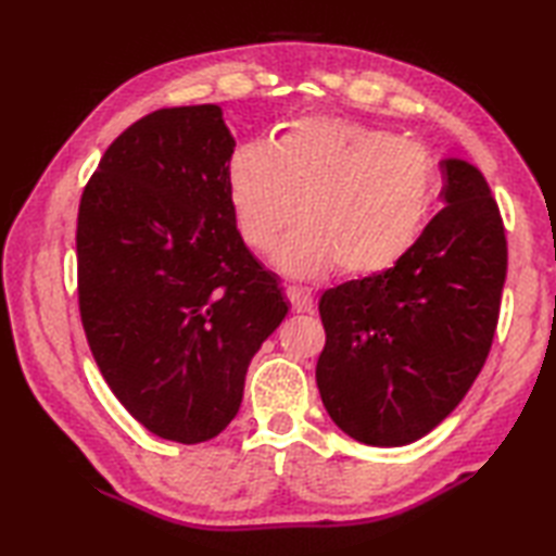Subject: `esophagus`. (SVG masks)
Returning a JSON list of instances; mask_svg holds the SVG:
<instances>
[{"label": "esophagus", "mask_w": 556, "mask_h": 556, "mask_svg": "<svg viewBox=\"0 0 556 556\" xmlns=\"http://www.w3.org/2000/svg\"><path fill=\"white\" fill-rule=\"evenodd\" d=\"M287 296L293 303V308L299 313H311L315 308V299H313V291L305 289V287H287Z\"/></svg>", "instance_id": "esophagus-1"}]
</instances>
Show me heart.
<instances>
[{
    "instance_id": "heart-1",
    "label": "heart",
    "mask_w": 556,
    "mask_h": 556,
    "mask_svg": "<svg viewBox=\"0 0 556 556\" xmlns=\"http://www.w3.org/2000/svg\"><path fill=\"white\" fill-rule=\"evenodd\" d=\"M227 191L245 243L269 251L291 277L339 265L365 277L392 267L432 212L437 169L428 150L334 116L289 124L271 143L245 140L227 164Z\"/></svg>"
}]
</instances>
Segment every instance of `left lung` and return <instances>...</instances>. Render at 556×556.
Instances as JSON below:
<instances>
[{"mask_svg": "<svg viewBox=\"0 0 556 556\" xmlns=\"http://www.w3.org/2000/svg\"><path fill=\"white\" fill-rule=\"evenodd\" d=\"M444 210L392 267L327 289L317 389L356 442L404 446L434 430L476 382L506 279L500 207L478 167L446 157Z\"/></svg>", "mask_w": 556, "mask_h": 556, "instance_id": "obj_1", "label": "left lung"}]
</instances>
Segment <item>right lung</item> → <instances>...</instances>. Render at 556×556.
Here are the masks:
<instances>
[{
	"mask_svg": "<svg viewBox=\"0 0 556 556\" xmlns=\"http://www.w3.org/2000/svg\"><path fill=\"white\" fill-rule=\"evenodd\" d=\"M233 146L217 104L152 112L108 148L78 210L92 356L140 425L181 444L236 418L248 365L289 313L236 227Z\"/></svg>",
	"mask_w": 556,
	"mask_h": 556,
	"instance_id": "1",
	"label": "right lung"
}]
</instances>
